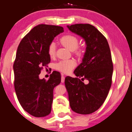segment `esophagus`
<instances>
[{
  "mask_svg": "<svg viewBox=\"0 0 132 132\" xmlns=\"http://www.w3.org/2000/svg\"><path fill=\"white\" fill-rule=\"evenodd\" d=\"M64 80H65V76L63 74V75H61V82H64Z\"/></svg>",
  "mask_w": 132,
  "mask_h": 132,
  "instance_id": "34e87169",
  "label": "esophagus"
}]
</instances>
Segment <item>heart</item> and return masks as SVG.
Returning a JSON list of instances; mask_svg holds the SVG:
<instances>
[{
  "label": "heart",
  "instance_id": "obj_1",
  "mask_svg": "<svg viewBox=\"0 0 132 132\" xmlns=\"http://www.w3.org/2000/svg\"><path fill=\"white\" fill-rule=\"evenodd\" d=\"M60 42L63 46L70 50L71 51H74L75 54L79 57H81L84 55L85 51L84 48L78 46L79 39L76 36L74 35L68 34L63 36L60 38ZM56 53L55 44L53 42L50 43L48 46V54L50 57L54 56ZM76 66L75 61L72 60H62L56 63L54 65V68L59 71L63 73H69Z\"/></svg>",
  "mask_w": 132,
  "mask_h": 132
}]
</instances>
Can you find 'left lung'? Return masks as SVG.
<instances>
[{
  "label": "left lung",
  "mask_w": 132,
  "mask_h": 132,
  "mask_svg": "<svg viewBox=\"0 0 132 132\" xmlns=\"http://www.w3.org/2000/svg\"><path fill=\"white\" fill-rule=\"evenodd\" d=\"M72 32L82 37L87 47L82 63L74 73L77 77L65 78L71 108L80 114H89L98 110L104 102L112 85L113 63L107 39L88 23L68 26ZM89 81L87 85L83 82Z\"/></svg>",
  "instance_id": "obj_1"
}]
</instances>
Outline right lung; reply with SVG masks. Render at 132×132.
<instances>
[{
    "label": "right lung",
    "instance_id": "1",
    "mask_svg": "<svg viewBox=\"0 0 132 132\" xmlns=\"http://www.w3.org/2000/svg\"><path fill=\"white\" fill-rule=\"evenodd\" d=\"M63 31L62 27L40 24L30 30L18 46L13 63L15 90L23 109L36 117L50 113L54 88L61 82L57 71H53L48 80L40 79L39 75L50 63L48 45Z\"/></svg>",
    "mask_w": 132,
    "mask_h": 132
}]
</instances>
